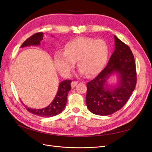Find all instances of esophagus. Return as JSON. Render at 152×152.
Instances as JSON below:
<instances>
[{
    "mask_svg": "<svg viewBox=\"0 0 152 152\" xmlns=\"http://www.w3.org/2000/svg\"><path fill=\"white\" fill-rule=\"evenodd\" d=\"M78 84V82L77 81H72V83H71V85H72V87H75Z\"/></svg>",
    "mask_w": 152,
    "mask_h": 152,
    "instance_id": "1",
    "label": "esophagus"
}]
</instances>
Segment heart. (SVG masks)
Returning a JSON list of instances; mask_svg holds the SVG:
<instances>
[{
  "instance_id": "b5f03b06",
  "label": "heart",
  "mask_w": 152,
  "mask_h": 152,
  "mask_svg": "<svg viewBox=\"0 0 152 152\" xmlns=\"http://www.w3.org/2000/svg\"><path fill=\"white\" fill-rule=\"evenodd\" d=\"M108 46L103 39L80 37L68 42L64 51L54 56L56 70L65 77L70 75L77 61L80 74L93 77L103 70L108 57Z\"/></svg>"
}]
</instances>
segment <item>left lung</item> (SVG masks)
<instances>
[{"mask_svg": "<svg viewBox=\"0 0 152 152\" xmlns=\"http://www.w3.org/2000/svg\"><path fill=\"white\" fill-rule=\"evenodd\" d=\"M114 39L115 49L107 66L87 84V107L98 115H109L121 110L136 85V64L131 50L115 35ZM114 73L118 74L119 82L110 89L106 80Z\"/></svg>", "mask_w": 152, "mask_h": 152, "instance_id": "8db88e82", "label": "left lung"}]
</instances>
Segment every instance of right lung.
Listing matches in <instances>:
<instances>
[{
	"mask_svg": "<svg viewBox=\"0 0 152 152\" xmlns=\"http://www.w3.org/2000/svg\"><path fill=\"white\" fill-rule=\"evenodd\" d=\"M42 40L43 33L39 32L27 39L22 44L21 48L30 46V45H39L40 44L41 40ZM71 82L72 80H65L62 81L59 84L56 95L52 103L48 107L42 109H31L25 106V108L29 112L40 117H50L57 115L59 113H60L65 107L67 102L68 93L72 89L70 85Z\"/></svg>",
	"mask_w": 152,
	"mask_h": 152,
	"instance_id": "right-lung-1",
	"label": "right lung"
}]
</instances>
